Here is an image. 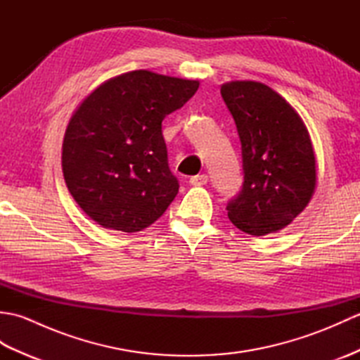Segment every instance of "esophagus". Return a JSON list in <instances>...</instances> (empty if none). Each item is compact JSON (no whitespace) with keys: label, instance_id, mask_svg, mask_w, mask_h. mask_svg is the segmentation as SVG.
<instances>
[{"label":"esophagus","instance_id":"obj_1","mask_svg":"<svg viewBox=\"0 0 360 360\" xmlns=\"http://www.w3.org/2000/svg\"><path fill=\"white\" fill-rule=\"evenodd\" d=\"M209 181V176L207 174H196L190 178V184L195 186V187H200V186H205Z\"/></svg>","mask_w":360,"mask_h":360}]
</instances>
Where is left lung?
<instances>
[{
  "label": "left lung",
  "instance_id": "8db88e82",
  "mask_svg": "<svg viewBox=\"0 0 360 360\" xmlns=\"http://www.w3.org/2000/svg\"><path fill=\"white\" fill-rule=\"evenodd\" d=\"M221 96L241 142L244 181L227 204L235 227L262 236L286 227L316 190V156L303 120L259 82H229Z\"/></svg>",
  "mask_w": 360,
  "mask_h": 360
}]
</instances>
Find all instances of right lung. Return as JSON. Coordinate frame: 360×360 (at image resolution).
Segmentation results:
<instances>
[{
	"label": "right lung",
	"instance_id": "obj_1",
	"mask_svg": "<svg viewBox=\"0 0 360 360\" xmlns=\"http://www.w3.org/2000/svg\"><path fill=\"white\" fill-rule=\"evenodd\" d=\"M198 88V80L131 71L105 82L72 114L62 153L65 182L97 224L131 233L162 217L179 190L162 120Z\"/></svg>",
	"mask_w": 360,
	"mask_h": 360
}]
</instances>
